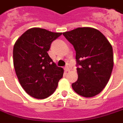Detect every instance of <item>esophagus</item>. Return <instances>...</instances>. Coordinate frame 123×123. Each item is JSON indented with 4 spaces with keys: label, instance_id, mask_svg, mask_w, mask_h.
<instances>
[{
    "label": "esophagus",
    "instance_id": "obj_1",
    "mask_svg": "<svg viewBox=\"0 0 123 123\" xmlns=\"http://www.w3.org/2000/svg\"><path fill=\"white\" fill-rule=\"evenodd\" d=\"M64 71H66V72H68V71H70V68L68 67V66H66L64 68Z\"/></svg>",
    "mask_w": 123,
    "mask_h": 123
}]
</instances>
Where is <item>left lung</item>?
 <instances>
[{
    "instance_id": "1",
    "label": "left lung",
    "mask_w": 123,
    "mask_h": 123,
    "mask_svg": "<svg viewBox=\"0 0 123 123\" xmlns=\"http://www.w3.org/2000/svg\"><path fill=\"white\" fill-rule=\"evenodd\" d=\"M74 47L78 80L75 92L84 97L97 95L107 85L113 67V48L104 34L91 27H80L63 33Z\"/></svg>"
}]
</instances>
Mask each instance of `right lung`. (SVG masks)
Here are the masks:
<instances>
[{"label": "right lung", "mask_w": 123, "mask_h": 123, "mask_svg": "<svg viewBox=\"0 0 123 123\" xmlns=\"http://www.w3.org/2000/svg\"><path fill=\"white\" fill-rule=\"evenodd\" d=\"M62 33L40 28L25 31L15 42L13 64L23 89L36 99H45L57 89L64 69L58 67L48 54L50 45Z\"/></svg>", "instance_id": "add662e5"}]
</instances>
